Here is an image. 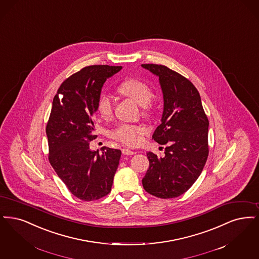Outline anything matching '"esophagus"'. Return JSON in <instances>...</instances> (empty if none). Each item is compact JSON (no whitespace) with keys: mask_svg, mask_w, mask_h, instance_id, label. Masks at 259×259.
<instances>
[{"mask_svg":"<svg viewBox=\"0 0 259 259\" xmlns=\"http://www.w3.org/2000/svg\"><path fill=\"white\" fill-rule=\"evenodd\" d=\"M122 153H123L124 155H126V156H131V155H135V151H132V150L126 149V148H124V149L122 150Z\"/></svg>","mask_w":259,"mask_h":259,"instance_id":"34e87169","label":"esophagus"}]
</instances>
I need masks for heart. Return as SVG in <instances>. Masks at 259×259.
I'll return each mask as SVG.
<instances>
[{"instance_id":"b5f03b06","label":"heart","mask_w":259,"mask_h":259,"mask_svg":"<svg viewBox=\"0 0 259 259\" xmlns=\"http://www.w3.org/2000/svg\"><path fill=\"white\" fill-rule=\"evenodd\" d=\"M119 92L131 98L139 105L144 115H148L151 108L152 91L149 86L139 79L131 78L124 81L119 86ZM97 109L101 117L107 118L112 113V101L109 95L102 93L97 101ZM145 128L136 124H122L118 125L112 133L111 137L127 146H136L141 141V136L145 134Z\"/></svg>"}]
</instances>
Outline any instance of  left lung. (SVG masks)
Listing matches in <instances>:
<instances>
[{"label": "left lung", "instance_id": "1", "mask_svg": "<svg viewBox=\"0 0 259 259\" xmlns=\"http://www.w3.org/2000/svg\"><path fill=\"white\" fill-rule=\"evenodd\" d=\"M141 66L159 80L163 113L153 138L166 145L163 158L147 153L150 165L142 185L147 192L159 198L177 197L188 191L202 172L209 154V121L200 95L189 79L162 65Z\"/></svg>", "mask_w": 259, "mask_h": 259}]
</instances>
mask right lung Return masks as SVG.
<instances>
[{
	"label": "right lung",
	"instance_id": "1",
	"mask_svg": "<svg viewBox=\"0 0 259 259\" xmlns=\"http://www.w3.org/2000/svg\"><path fill=\"white\" fill-rule=\"evenodd\" d=\"M122 67L89 66L66 79L53 99L46 125L50 164L69 191L84 201L98 200L111 191L121 151L104 147L92 151L94 114L106 79ZM59 94H63L60 99Z\"/></svg>",
	"mask_w": 259,
	"mask_h": 259
}]
</instances>
